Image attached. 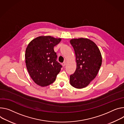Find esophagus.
Returning <instances> with one entry per match:
<instances>
[{
  "instance_id": "obj_1",
  "label": "esophagus",
  "mask_w": 124,
  "mask_h": 124,
  "mask_svg": "<svg viewBox=\"0 0 124 124\" xmlns=\"http://www.w3.org/2000/svg\"><path fill=\"white\" fill-rule=\"evenodd\" d=\"M66 64V62H65V61H64L63 63H62V65L63 67L65 66Z\"/></svg>"
}]
</instances>
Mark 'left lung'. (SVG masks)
Masks as SVG:
<instances>
[{
  "label": "left lung",
  "mask_w": 124,
  "mask_h": 124,
  "mask_svg": "<svg viewBox=\"0 0 124 124\" xmlns=\"http://www.w3.org/2000/svg\"><path fill=\"white\" fill-rule=\"evenodd\" d=\"M70 43L77 62L76 70L70 75V84L75 88H82L96 76L102 64V56L96 44L87 39H73Z\"/></svg>",
  "instance_id": "obj_1"
}]
</instances>
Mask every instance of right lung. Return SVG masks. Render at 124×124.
<instances>
[{
	"mask_svg": "<svg viewBox=\"0 0 124 124\" xmlns=\"http://www.w3.org/2000/svg\"><path fill=\"white\" fill-rule=\"evenodd\" d=\"M50 36H41L31 40L26 50V64L28 72L37 85L45 86L52 84L62 66L56 61L54 47L61 41Z\"/></svg>",
	"mask_w": 124,
	"mask_h": 124,
	"instance_id": "add662e5",
	"label": "right lung"
}]
</instances>
